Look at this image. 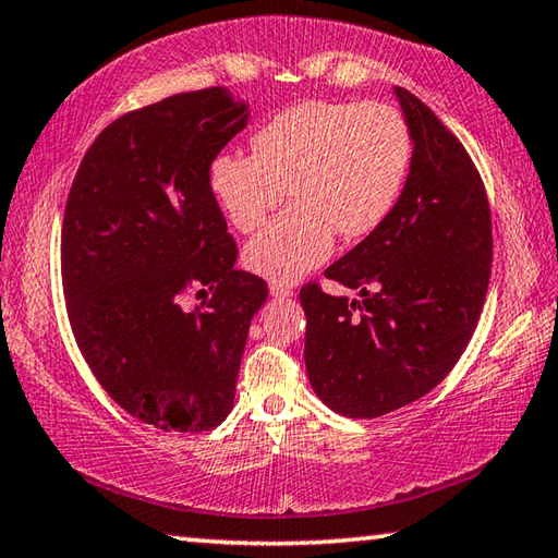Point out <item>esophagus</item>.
<instances>
[{"label":"esophagus","mask_w":558,"mask_h":558,"mask_svg":"<svg viewBox=\"0 0 558 558\" xmlns=\"http://www.w3.org/2000/svg\"><path fill=\"white\" fill-rule=\"evenodd\" d=\"M270 295L272 298H292V288L286 286V282H270Z\"/></svg>","instance_id":"1"}]
</instances>
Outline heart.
I'll use <instances>...</instances> for the list:
<instances>
[{"label": "heart", "mask_w": 558, "mask_h": 558, "mask_svg": "<svg viewBox=\"0 0 558 558\" xmlns=\"http://www.w3.org/2000/svg\"><path fill=\"white\" fill-rule=\"evenodd\" d=\"M253 155H219L209 167L214 199L251 233L292 196L286 211L245 245L253 272L298 280L344 241L372 235L389 219L411 167V130L386 102L307 100L280 110L251 140Z\"/></svg>", "instance_id": "1"}]
</instances>
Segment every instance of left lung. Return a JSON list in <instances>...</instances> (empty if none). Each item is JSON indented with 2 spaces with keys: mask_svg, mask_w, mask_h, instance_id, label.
Returning a JSON list of instances; mask_svg holds the SVG:
<instances>
[{
  "mask_svg": "<svg viewBox=\"0 0 558 558\" xmlns=\"http://www.w3.org/2000/svg\"><path fill=\"white\" fill-rule=\"evenodd\" d=\"M411 130L403 192L379 229L325 270L362 300L300 290L315 393L349 418H379L436 389L465 352L493 266V219L468 149L428 106L393 88Z\"/></svg>",
  "mask_w": 558,
  "mask_h": 558,
  "instance_id": "1",
  "label": "left lung"
}]
</instances>
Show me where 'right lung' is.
Wrapping results in <instances>:
<instances>
[{
  "label": "right lung",
  "instance_id": "add662e5",
  "mask_svg": "<svg viewBox=\"0 0 558 558\" xmlns=\"http://www.w3.org/2000/svg\"><path fill=\"white\" fill-rule=\"evenodd\" d=\"M248 122L226 88L169 96L100 132L63 214L61 276L73 337L120 409L162 430L216 428L266 280L235 270L209 167ZM189 289L213 298L194 314Z\"/></svg>",
  "mask_w": 558,
  "mask_h": 558
}]
</instances>
